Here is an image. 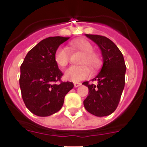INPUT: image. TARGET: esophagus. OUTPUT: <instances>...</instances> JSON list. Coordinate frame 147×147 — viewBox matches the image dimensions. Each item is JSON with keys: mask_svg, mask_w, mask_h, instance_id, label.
<instances>
[{"mask_svg": "<svg viewBox=\"0 0 147 147\" xmlns=\"http://www.w3.org/2000/svg\"><path fill=\"white\" fill-rule=\"evenodd\" d=\"M81 85H82V84H81V83H80V82H75L74 83V87H75V88H77V87H80Z\"/></svg>", "mask_w": 147, "mask_h": 147, "instance_id": "34e87169", "label": "esophagus"}]
</instances>
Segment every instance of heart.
I'll return each mask as SVG.
<instances>
[{"label": "heart", "instance_id": "heart-1", "mask_svg": "<svg viewBox=\"0 0 147 147\" xmlns=\"http://www.w3.org/2000/svg\"><path fill=\"white\" fill-rule=\"evenodd\" d=\"M68 49L70 50H76L82 53L83 56L80 60V66H71L65 70V78L69 81L80 82L85 80L90 75L91 71L98 69L101 65L99 56L93 51L92 44L85 39L80 38L73 40L70 43ZM55 62L59 67H65L69 61V51L67 48L59 46L55 51L54 55Z\"/></svg>", "mask_w": 147, "mask_h": 147}]
</instances>
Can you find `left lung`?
Returning <instances> with one entry per match:
<instances>
[{
	"instance_id": "left-lung-1",
	"label": "left lung",
	"mask_w": 147,
	"mask_h": 147,
	"mask_svg": "<svg viewBox=\"0 0 147 147\" xmlns=\"http://www.w3.org/2000/svg\"><path fill=\"white\" fill-rule=\"evenodd\" d=\"M98 45L102 51L103 65L101 71L92 80L98 84L82 85L89 89L84 106L87 111L96 116L110 115L117 108L125 84L126 65L124 57L115 44L105 36L85 34Z\"/></svg>"
}]
</instances>
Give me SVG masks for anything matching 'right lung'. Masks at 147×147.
Here are the masks:
<instances>
[{"instance_id":"right-lung-1","label":"right lung","mask_w":147,"mask_h":147,"mask_svg":"<svg viewBox=\"0 0 147 147\" xmlns=\"http://www.w3.org/2000/svg\"><path fill=\"white\" fill-rule=\"evenodd\" d=\"M68 39L59 36L44 39L28 51L20 66L22 98L34 115L44 117L58 112L65 95L74 88L72 82H61L62 73L54 59L57 49Z\"/></svg>"}]
</instances>
